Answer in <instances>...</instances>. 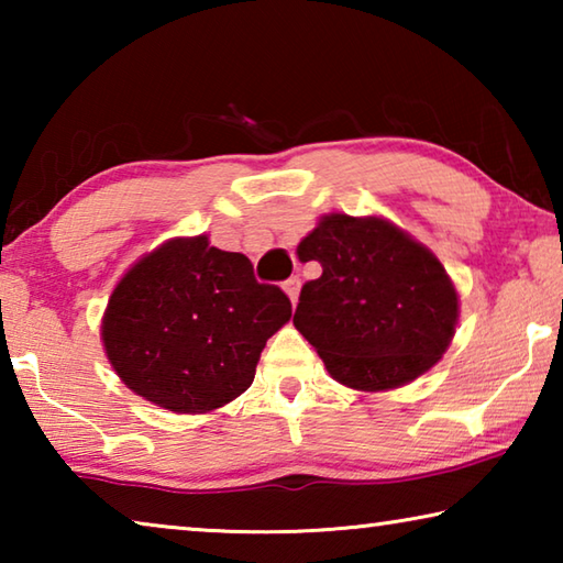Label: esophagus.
<instances>
[{"instance_id": "1", "label": "esophagus", "mask_w": 563, "mask_h": 563, "mask_svg": "<svg viewBox=\"0 0 563 563\" xmlns=\"http://www.w3.org/2000/svg\"><path fill=\"white\" fill-rule=\"evenodd\" d=\"M283 290L288 292V298H290L292 305L298 302V292H300V278H298V275H292V278L285 280V283H283Z\"/></svg>"}]
</instances>
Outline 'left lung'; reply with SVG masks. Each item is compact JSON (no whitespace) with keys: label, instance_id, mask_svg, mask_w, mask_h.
Here are the masks:
<instances>
[{"label":"left lung","instance_id":"1","mask_svg":"<svg viewBox=\"0 0 563 563\" xmlns=\"http://www.w3.org/2000/svg\"><path fill=\"white\" fill-rule=\"evenodd\" d=\"M322 275L302 285L292 325L340 385L379 393L437 365L460 298L432 251L385 218L322 216L298 245Z\"/></svg>","mask_w":563,"mask_h":563}]
</instances>
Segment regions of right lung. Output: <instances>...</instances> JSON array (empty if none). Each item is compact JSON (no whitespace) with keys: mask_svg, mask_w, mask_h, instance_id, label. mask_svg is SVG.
Masks as SVG:
<instances>
[{"mask_svg":"<svg viewBox=\"0 0 563 563\" xmlns=\"http://www.w3.org/2000/svg\"><path fill=\"white\" fill-rule=\"evenodd\" d=\"M288 295L255 280L243 253L174 238L133 263L109 298L101 340L121 383L178 415L251 387L261 352L290 320Z\"/></svg>","mask_w":563,"mask_h":563,"instance_id":"right-lung-1","label":"right lung"}]
</instances>
